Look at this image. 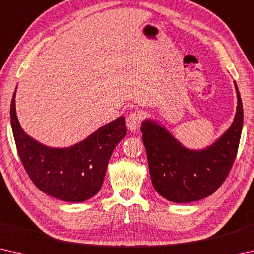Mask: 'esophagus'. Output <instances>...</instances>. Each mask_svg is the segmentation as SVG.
Listing matches in <instances>:
<instances>
[{"label": "esophagus", "mask_w": 254, "mask_h": 254, "mask_svg": "<svg viewBox=\"0 0 254 254\" xmlns=\"http://www.w3.org/2000/svg\"><path fill=\"white\" fill-rule=\"evenodd\" d=\"M126 122L127 130H130L131 132L137 130L141 122V114L137 113V112H132L127 117Z\"/></svg>", "instance_id": "esophagus-1"}]
</instances>
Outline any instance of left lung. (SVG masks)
Here are the masks:
<instances>
[{"mask_svg":"<svg viewBox=\"0 0 254 254\" xmlns=\"http://www.w3.org/2000/svg\"><path fill=\"white\" fill-rule=\"evenodd\" d=\"M238 106L231 127L208 147L188 149L156 120L141 127L150 177L154 189L167 200L190 203L206 198L224 183L233 166L243 127V106L234 81Z\"/></svg>","mask_w":254,"mask_h":254,"instance_id":"8db88e82","label":"left lung"}]
</instances>
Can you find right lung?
I'll return each mask as SVG.
<instances>
[{
  "mask_svg": "<svg viewBox=\"0 0 254 254\" xmlns=\"http://www.w3.org/2000/svg\"><path fill=\"white\" fill-rule=\"evenodd\" d=\"M11 102V127L22 165L33 184L55 198L80 203L95 196L103 185L112 152L127 134L124 117L105 124L67 148L45 145L21 127Z\"/></svg>",
  "mask_w": 254,
  "mask_h": 254,
  "instance_id": "add662e5",
  "label": "right lung"
}]
</instances>
